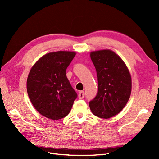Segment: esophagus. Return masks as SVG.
<instances>
[{
	"instance_id": "1",
	"label": "esophagus",
	"mask_w": 159,
	"mask_h": 159,
	"mask_svg": "<svg viewBox=\"0 0 159 159\" xmlns=\"http://www.w3.org/2000/svg\"><path fill=\"white\" fill-rule=\"evenodd\" d=\"M84 97H85V93H84V92H83V91H81V92H80L79 93V98L83 99L84 98Z\"/></svg>"
}]
</instances>
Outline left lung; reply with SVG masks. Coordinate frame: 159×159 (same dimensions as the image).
Listing matches in <instances>:
<instances>
[{
  "label": "left lung",
  "mask_w": 159,
  "mask_h": 159,
  "mask_svg": "<svg viewBox=\"0 0 159 159\" xmlns=\"http://www.w3.org/2000/svg\"><path fill=\"white\" fill-rule=\"evenodd\" d=\"M90 57L96 70L98 93L89 107L96 116L108 119L119 113L129 100L131 76L123 60L112 50L93 51Z\"/></svg>",
  "instance_id": "8db88e82"
}]
</instances>
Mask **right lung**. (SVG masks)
<instances>
[{"mask_svg":"<svg viewBox=\"0 0 159 159\" xmlns=\"http://www.w3.org/2000/svg\"><path fill=\"white\" fill-rule=\"evenodd\" d=\"M75 55L70 51L49 52L32 67L26 89L33 107L42 116L57 120L69 114L77 93L66 71Z\"/></svg>","mask_w":159,"mask_h":159,"instance_id":"obj_1","label":"right lung"}]
</instances>
